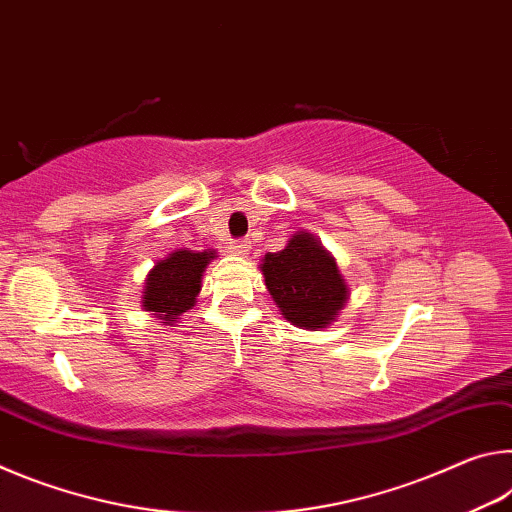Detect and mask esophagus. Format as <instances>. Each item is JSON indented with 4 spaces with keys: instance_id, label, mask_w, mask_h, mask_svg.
<instances>
[{
    "instance_id": "esophagus-1",
    "label": "esophagus",
    "mask_w": 512,
    "mask_h": 512,
    "mask_svg": "<svg viewBox=\"0 0 512 512\" xmlns=\"http://www.w3.org/2000/svg\"><path fill=\"white\" fill-rule=\"evenodd\" d=\"M230 253L232 255H248L250 253V241L248 239H235V241H230Z\"/></svg>"
}]
</instances>
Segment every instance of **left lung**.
<instances>
[{"mask_svg":"<svg viewBox=\"0 0 512 512\" xmlns=\"http://www.w3.org/2000/svg\"><path fill=\"white\" fill-rule=\"evenodd\" d=\"M262 271L284 318L298 327H327L348 298L339 266L307 232H298L280 253H268Z\"/></svg>","mask_w":512,"mask_h":512,"instance_id":"left-lung-1","label":"left lung"}]
</instances>
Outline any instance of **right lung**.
Segmentation results:
<instances>
[{"instance_id": "add662e5", "label": "right lung", "mask_w": 512, "mask_h": 512, "mask_svg": "<svg viewBox=\"0 0 512 512\" xmlns=\"http://www.w3.org/2000/svg\"><path fill=\"white\" fill-rule=\"evenodd\" d=\"M212 257L214 250H205V253L176 250L155 264L146 277L144 309L155 311V316L162 320H171L192 309L201 291V275Z\"/></svg>"}]
</instances>
